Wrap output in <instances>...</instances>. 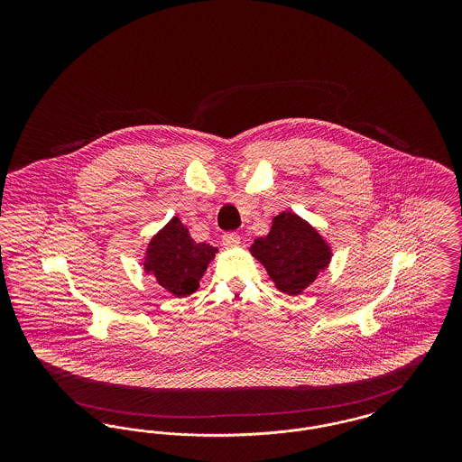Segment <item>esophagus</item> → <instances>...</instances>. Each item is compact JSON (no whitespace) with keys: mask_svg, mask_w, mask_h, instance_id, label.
I'll return each mask as SVG.
<instances>
[{"mask_svg":"<svg viewBox=\"0 0 462 462\" xmlns=\"http://www.w3.org/2000/svg\"><path fill=\"white\" fill-rule=\"evenodd\" d=\"M221 241H223L225 245H237V244L241 242V237H239V234H236V232H226V234H223Z\"/></svg>","mask_w":462,"mask_h":462,"instance_id":"obj_1","label":"esophagus"}]
</instances>
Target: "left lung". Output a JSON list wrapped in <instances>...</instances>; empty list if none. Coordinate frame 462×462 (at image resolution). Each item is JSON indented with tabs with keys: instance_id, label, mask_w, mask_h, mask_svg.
I'll use <instances>...</instances> for the list:
<instances>
[{
	"instance_id": "8db88e82",
	"label": "left lung",
	"mask_w": 462,
	"mask_h": 462,
	"mask_svg": "<svg viewBox=\"0 0 462 462\" xmlns=\"http://www.w3.org/2000/svg\"><path fill=\"white\" fill-rule=\"evenodd\" d=\"M251 254L263 264L282 292L296 296L330 262V249L320 234L298 215L284 211L272 221L266 237L256 239Z\"/></svg>"
}]
</instances>
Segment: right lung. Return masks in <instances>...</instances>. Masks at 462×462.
Returning <instances> with one entry per match:
<instances>
[{
	"label": "right lung",
	"mask_w": 462,
	"mask_h": 462,
	"mask_svg": "<svg viewBox=\"0 0 462 462\" xmlns=\"http://www.w3.org/2000/svg\"><path fill=\"white\" fill-rule=\"evenodd\" d=\"M218 249L196 242L183 223L173 218L147 247L145 272L175 296H189L196 292L199 281Z\"/></svg>",
	"instance_id": "1"
}]
</instances>
